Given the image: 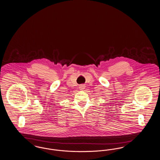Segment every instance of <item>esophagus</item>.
Here are the masks:
<instances>
[{
	"instance_id": "34e87169",
	"label": "esophagus",
	"mask_w": 160,
	"mask_h": 160,
	"mask_svg": "<svg viewBox=\"0 0 160 160\" xmlns=\"http://www.w3.org/2000/svg\"><path fill=\"white\" fill-rule=\"evenodd\" d=\"M84 88H85V86H84L83 84L80 85V86H79V89H80V90H83L84 89Z\"/></svg>"
}]
</instances>
